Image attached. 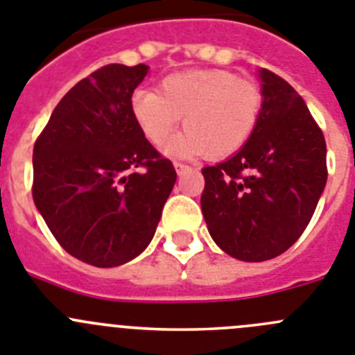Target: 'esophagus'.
I'll return each instance as SVG.
<instances>
[{"label":"esophagus","instance_id":"obj_1","mask_svg":"<svg viewBox=\"0 0 355 355\" xmlns=\"http://www.w3.org/2000/svg\"><path fill=\"white\" fill-rule=\"evenodd\" d=\"M174 168L178 174H183V172L190 171V165H187V163H181V162H174Z\"/></svg>","mask_w":355,"mask_h":355}]
</instances>
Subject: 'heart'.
Here are the masks:
<instances>
[{
	"mask_svg": "<svg viewBox=\"0 0 355 355\" xmlns=\"http://www.w3.org/2000/svg\"><path fill=\"white\" fill-rule=\"evenodd\" d=\"M263 90L252 78L224 69H197L163 78L158 92L137 90L131 114L150 144H167L183 115L181 133L168 146L175 156L220 159L249 142L263 112Z\"/></svg>",
	"mask_w": 355,
	"mask_h": 355,
	"instance_id": "1",
	"label": "heart"
}]
</instances>
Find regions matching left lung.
<instances>
[{
	"mask_svg": "<svg viewBox=\"0 0 355 355\" xmlns=\"http://www.w3.org/2000/svg\"><path fill=\"white\" fill-rule=\"evenodd\" d=\"M263 112L233 158L202 168L200 208L215 243L241 261H266L299 240L327 183V146L302 97L261 69Z\"/></svg>",
	"mask_w": 355,
	"mask_h": 355,
	"instance_id": "obj_1",
	"label": "left lung"
}]
</instances>
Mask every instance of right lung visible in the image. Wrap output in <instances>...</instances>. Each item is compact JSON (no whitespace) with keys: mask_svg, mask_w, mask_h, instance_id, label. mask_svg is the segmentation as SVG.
Returning a JSON list of instances; mask_svg holds the SVG:
<instances>
[{"mask_svg":"<svg viewBox=\"0 0 355 355\" xmlns=\"http://www.w3.org/2000/svg\"><path fill=\"white\" fill-rule=\"evenodd\" d=\"M147 69L110 64L78 81L33 146L37 209L71 256L101 268L149 245L178 178L131 114Z\"/></svg>","mask_w":355,"mask_h":355,"instance_id":"obj_1","label":"right lung"}]
</instances>
